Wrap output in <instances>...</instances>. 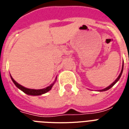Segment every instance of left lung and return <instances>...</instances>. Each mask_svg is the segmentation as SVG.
Wrapping results in <instances>:
<instances>
[{
	"instance_id": "obj_1",
	"label": "left lung",
	"mask_w": 129,
	"mask_h": 129,
	"mask_svg": "<svg viewBox=\"0 0 129 129\" xmlns=\"http://www.w3.org/2000/svg\"><path fill=\"white\" fill-rule=\"evenodd\" d=\"M122 71H123V64H122V69H121V72H120V75H118V77H117V79H116V80H115V81H114V82H113V83H112V84H111V85H109V86H108V87H107V88H104V89H102V90H99V91H101V92H102V91H105V90H109V89H110V88H111V87H113V86H114V85H115V84H116V83H117V82H118V80L120 79V77H121V75H122Z\"/></svg>"
}]
</instances>
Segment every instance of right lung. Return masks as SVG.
<instances>
[{
    "label": "right lung",
    "mask_w": 129,
    "mask_h": 129,
    "mask_svg": "<svg viewBox=\"0 0 129 129\" xmlns=\"http://www.w3.org/2000/svg\"><path fill=\"white\" fill-rule=\"evenodd\" d=\"M11 79H12V82H14V84L16 85V86L17 88H18L20 90H21L22 92H24V93L27 94L28 95H33V96H38V95H41V94H45L46 92H48L49 90L52 88V86H53V84H54V82L56 81V79H55V81L54 82L51 84L50 86H47L46 88H43V89H38V90H36V89H30V88H25V87H24L22 85H20V84H18V82H16V81H14L13 78L11 76Z\"/></svg>",
    "instance_id": "right-lung-1"
}]
</instances>
